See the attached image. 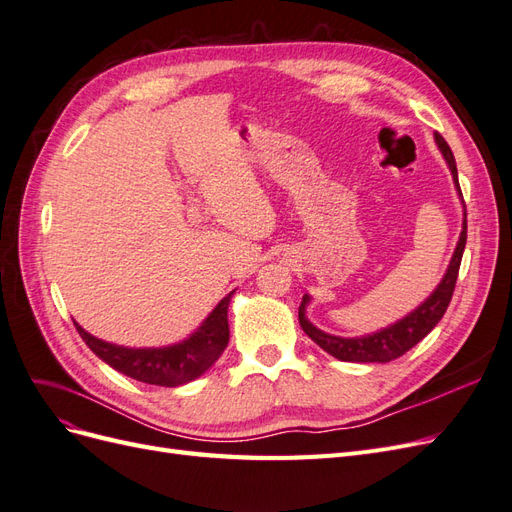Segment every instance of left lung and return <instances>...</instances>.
<instances>
[{"label": "left lung", "mask_w": 512, "mask_h": 512, "mask_svg": "<svg viewBox=\"0 0 512 512\" xmlns=\"http://www.w3.org/2000/svg\"><path fill=\"white\" fill-rule=\"evenodd\" d=\"M433 136H436V143L442 151V156H444L448 168H451L453 181H455L457 192L461 196L457 164H455L453 151L442 138V134L436 132ZM463 215H468V213H463ZM466 239H468V220L463 218L461 237L457 241L455 254L451 258V265H448L440 286L429 294L423 305H418L414 312H410L406 318H401L399 322L391 324V327H386V329H382L374 335H365V337L329 335V333L316 329L314 324L305 318V305L309 303V294H305L301 305H299L301 329L309 337H312L324 352H329L331 356H335V359H339V361H348V363H389V361L399 359L401 354H406L410 348H414L442 320L448 303H451V299H453L457 275H459V267H461V256H463V250H466Z\"/></svg>", "instance_id": "8db88e82"}]
</instances>
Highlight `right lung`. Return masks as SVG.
<instances>
[{
  "mask_svg": "<svg viewBox=\"0 0 512 512\" xmlns=\"http://www.w3.org/2000/svg\"><path fill=\"white\" fill-rule=\"evenodd\" d=\"M232 294L235 290L218 303L196 333L166 348H123L89 335L79 322H74V327L91 352L123 376L156 386H179L203 376L228 346V303Z\"/></svg>",
  "mask_w": 512,
  "mask_h": 512,
  "instance_id": "right-lung-1",
  "label": "right lung"
}]
</instances>
